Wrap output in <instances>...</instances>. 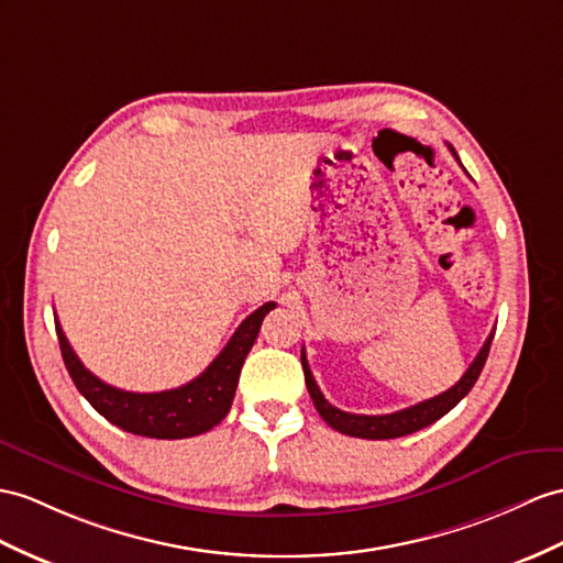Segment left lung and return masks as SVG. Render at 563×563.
Here are the masks:
<instances>
[{
	"label": "left lung",
	"mask_w": 563,
	"mask_h": 563,
	"mask_svg": "<svg viewBox=\"0 0 563 563\" xmlns=\"http://www.w3.org/2000/svg\"><path fill=\"white\" fill-rule=\"evenodd\" d=\"M451 153H454V147H451ZM492 339H495V332L487 336L483 349H479V353L475 355V361L471 363L468 369H465L463 377L456 382L454 387L446 389L440 396H434V399L420 401V404L404 408V410H396V413H389V416H355V413H346V410L334 408L324 399V394L320 391L318 382H314V377L310 373L308 361H306V349L300 351V365H303L306 387L310 391V399L329 428H334L336 432L349 434V437H361V440H394V437L413 434L422 428H428V424L437 422L473 389L479 373H483V367H485Z\"/></svg>",
	"instance_id": "obj_1"
}]
</instances>
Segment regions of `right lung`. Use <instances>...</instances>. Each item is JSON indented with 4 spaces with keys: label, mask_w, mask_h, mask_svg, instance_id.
<instances>
[{
    "label": "right lung",
    "mask_w": 563,
    "mask_h": 563,
    "mask_svg": "<svg viewBox=\"0 0 563 563\" xmlns=\"http://www.w3.org/2000/svg\"><path fill=\"white\" fill-rule=\"evenodd\" d=\"M272 308H277V303H265L251 312L239 324L234 336L229 339L224 351L194 382L155 394L123 391L107 385L100 377H95L78 361V355L64 336L59 320H54V324H57L59 349L68 375H71L76 389L86 396L88 404L100 416L117 424V428L141 437H153V440H186V437H196L212 430L229 413L245 355L253 349L260 324H263L265 314Z\"/></svg>",
    "instance_id": "right-lung-1"
}]
</instances>
